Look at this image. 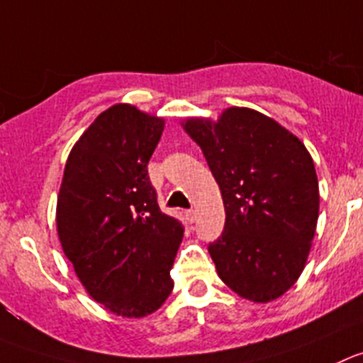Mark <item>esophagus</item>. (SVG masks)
<instances>
[{"label": "esophagus", "mask_w": 363, "mask_h": 363, "mask_svg": "<svg viewBox=\"0 0 363 363\" xmlns=\"http://www.w3.org/2000/svg\"><path fill=\"white\" fill-rule=\"evenodd\" d=\"M184 216L189 223H193L195 222V218H197V213H195V209H188V211L184 213Z\"/></svg>", "instance_id": "1"}]
</instances>
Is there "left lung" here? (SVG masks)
Listing matches in <instances>:
<instances>
[{"instance_id":"left-lung-1","label":"left lung","mask_w":363,"mask_h":363,"mask_svg":"<svg viewBox=\"0 0 363 363\" xmlns=\"http://www.w3.org/2000/svg\"><path fill=\"white\" fill-rule=\"evenodd\" d=\"M188 132L218 182L225 225L208 250L220 279L254 303L283 296L301 276L319 218L313 159L292 132L258 111L231 107Z\"/></svg>"}]
</instances>
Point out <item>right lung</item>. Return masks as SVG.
<instances>
[{
	"mask_svg": "<svg viewBox=\"0 0 363 363\" xmlns=\"http://www.w3.org/2000/svg\"><path fill=\"white\" fill-rule=\"evenodd\" d=\"M164 120L134 105L109 107L69 152L57 199V233L87 294L121 317H145L174 289L181 222L159 209L148 161Z\"/></svg>",
	"mask_w": 363,
	"mask_h": 363,
	"instance_id": "1",
	"label": "right lung"
}]
</instances>
